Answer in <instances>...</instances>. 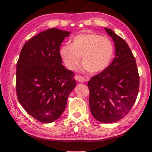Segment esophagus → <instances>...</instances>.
Returning a JSON list of instances; mask_svg holds the SVG:
<instances>
[{
    "label": "esophagus",
    "mask_w": 152,
    "mask_h": 152,
    "mask_svg": "<svg viewBox=\"0 0 152 152\" xmlns=\"http://www.w3.org/2000/svg\"><path fill=\"white\" fill-rule=\"evenodd\" d=\"M75 78L77 81H78L79 82H80V83H84V82H86V79L84 78L83 76H76L75 77Z\"/></svg>",
    "instance_id": "34e87169"
}]
</instances>
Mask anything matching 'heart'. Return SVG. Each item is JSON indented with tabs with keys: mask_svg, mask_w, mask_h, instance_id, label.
<instances>
[{
	"mask_svg": "<svg viewBox=\"0 0 152 152\" xmlns=\"http://www.w3.org/2000/svg\"><path fill=\"white\" fill-rule=\"evenodd\" d=\"M59 52L64 64L70 70H75L78 68L82 56L84 69L91 73H97L109 65L114 48L109 38L89 33L75 36L70 45H63Z\"/></svg>",
	"mask_w": 152,
	"mask_h": 152,
	"instance_id": "obj_1",
	"label": "heart"
}]
</instances>
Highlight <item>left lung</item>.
<instances>
[{"label":"left lung","mask_w":152,"mask_h":152,"mask_svg":"<svg viewBox=\"0 0 152 152\" xmlns=\"http://www.w3.org/2000/svg\"><path fill=\"white\" fill-rule=\"evenodd\" d=\"M104 29L115 43V57L106 69L88 81L89 106L98 121L112 123L127 115L135 103L140 76L127 43L112 29Z\"/></svg>","instance_id":"left-lung-1"}]
</instances>
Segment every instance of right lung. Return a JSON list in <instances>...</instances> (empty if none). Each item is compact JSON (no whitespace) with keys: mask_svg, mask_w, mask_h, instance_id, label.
I'll return each instance as SVG.
<instances>
[{"mask_svg":"<svg viewBox=\"0 0 152 152\" xmlns=\"http://www.w3.org/2000/svg\"><path fill=\"white\" fill-rule=\"evenodd\" d=\"M70 34L49 29L32 37L20 51L16 72L17 98L28 114L40 122L59 119L76 86L74 74L62 65L59 52Z\"/></svg>","mask_w":152,"mask_h":152,"instance_id":"add662e5","label":"right lung"}]
</instances>
